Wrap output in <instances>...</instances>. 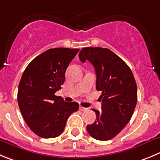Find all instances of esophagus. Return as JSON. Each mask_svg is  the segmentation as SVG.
Listing matches in <instances>:
<instances>
[{
    "label": "esophagus",
    "mask_w": 160,
    "mask_h": 160,
    "mask_svg": "<svg viewBox=\"0 0 160 160\" xmlns=\"http://www.w3.org/2000/svg\"><path fill=\"white\" fill-rule=\"evenodd\" d=\"M80 110H81V111H88V109L86 108V107H81V106H80Z\"/></svg>",
    "instance_id": "esophagus-1"
}]
</instances>
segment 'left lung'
Wrapping results in <instances>:
<instances>
[{
  "label": "left lung",
  "instance_id": "1",
  "mask_svg": "<svg viewBox=\"0 0 160 160\" xmlns=\"http://www.w3.org/2000/svg\"><path fill=\"white\" fill-rule=\"evenodd\" d=\"M79 58L93 65L96 73V89L102 92V111L92 110L96 120L87 125L91 137L108 141L117 136L132 118L137 102V88L127 64L110 50L85 47Z\"/></svg>",
  "mask_w": 160,
  "mask_h": 160
}]
</instances>
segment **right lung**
<instances>
[{
  "label": "right lung",
  "instance_id": "right-lung-1",
  "mask_svg": "<svg viewBox=\"0 0 160 160\" xmlns=\"http://www.w3.org/2000/svg\"><path fill=\"white\" fill-rule=\"evenodd\" d=\"M78 52V49H50L34 58L23 72L18 104L27 125L38 137L60 136L68 117L78 110L77 102H65L55 95L65 81L66 68Z\"/></svg>",
  "mask_w": 160,
  "mask_h": 160
}]
</instances>
